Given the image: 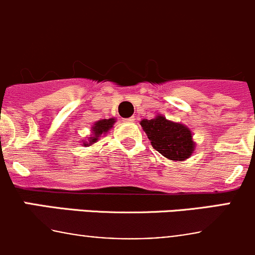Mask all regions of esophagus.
Instances as JSON below:
<instances>
[{
	"instance_id": "obj_1",
	"label": "esophagus",
	"mask_w": 255,
	"mask_h": 255,
	"mask_svg": "<svg viewBox=\"0 0 255 255\" xmlns=\"http://www.w3.org/2000/svg\"><path fill=\"white\" fill-rule=\"evenodd\" d=\"M126 122H128V123H132V122H134V117H130V118H128V120H126Z\"/></svg>"
}]
</instances>
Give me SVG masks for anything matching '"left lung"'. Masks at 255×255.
<instances>
[{"mask_svg": "<svg viewBox=\"0 0 255 255\" xmlns=\"http://www.w3.org/2000/svg\"><path fill=\"white\" fill-rule=\"evenodd\" d=\"M143 130L148 135L156 151L171 161H184L195 153L196 143L187 126L156 115L151 120L140 121Z\"/></svg>", "mask_w": 255, "mask_h": 255, "instance_id": "1", "label": "left lung"}]
</instances>
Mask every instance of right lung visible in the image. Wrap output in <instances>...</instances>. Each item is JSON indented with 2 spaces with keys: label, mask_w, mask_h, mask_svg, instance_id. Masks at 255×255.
Returning <instances> with one entry per match:
<instances>
[{
  "label": "right lung",
  "mask_w": 255,
  "mask_h": 255,
  "mask_svg": "<svg viewBox=\"0 0 255 255\" xmlns=\"http://www.w3.org/2000/svg\"><path fill=\"white\" fill-rule=\"evenodd\" d=\"M116 123V118H109V120H100L95 122L91 127V134L87 139L82 140V145L90 146L101 138V135H105L109 133V130L113 127Z\"/></svg>",
  "instance_id": "add662e5"
}]
</instances>
